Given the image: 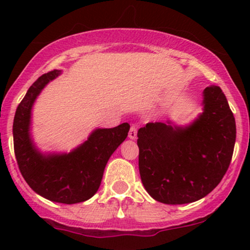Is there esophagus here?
Masks as SVG:
<instances>
[{"label": "esophagus", "mask_w": 250, "mask_h": 250, "mask_svg": "<svg viewBox=\"0 0 250 250\" xmlns=\"http://www.w3.org/2000/svg\"><path fill=\"white\" fill-rule=\"evenodd\" d=\"M136 135H137V127L135 125H133L130 127V130H129V139L135 140L136 139Z\"/></svg>", "instance_id": "esophagus-1"}]
</instances>
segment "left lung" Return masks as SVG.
<instances>
[{
  "mask_svg": "<svg viewBox=\"0 0 250 250\" xmlns=\"http://www.w3.org/2000/svg\"><path fill=\"white\" fill-rule=\"evenodd\" d=\"M203 113L187 128L149 122L139 129V169L153 199L166 205L195 202L221 182L233 157L236 125L217 85L203 91Z\"/></svg>",
  "mask_w": 250,
  "mask_h": 250,
  "instance_id": "obj_1",
  "label": "left lung"
}]
</instances>
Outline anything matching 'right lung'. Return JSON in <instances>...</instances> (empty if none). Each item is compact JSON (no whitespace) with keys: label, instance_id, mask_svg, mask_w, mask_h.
<instances>
[{"label":"right lung","instance_id":"right-lung-1","mask_svg":"<svg viewBox=\"0 0 250 250\" xmlns=\"http://www.w3.org/2000/svg\"><path fill=\"white\" fill-rule=\"evenodd\" d=\"M60 73L55 69L40 76L17 107L13 125L14 151L22 176L35 193L54 202L73 205L96 193L109 157L128 136L130 125L122 123L115 128L96 129L69 154L42 155L30 139V111L44 85Z\"/></svg>","mask_w":250,"mask_h":250}]
</instances>
